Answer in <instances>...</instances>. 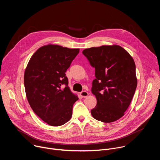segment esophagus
<instances>
[{
    "mask_svg": "<svg viewBox=\"0 0 160 160\" xmlns=\"http://www.w3.org/2000/svg\"><path fill=\"white\" fill-rule=\"evenodd\" d=\"M80 96L82 97V98H86L88 96V93L87 92H86V91L83 90L82 91V92H80Z\"/></svg>",
    "mask_w": 160,
    "mask_h": 160,
    "instance_id": "1",
    "label": "esophagus"
}]
</instances>
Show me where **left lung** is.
Returning a JSON list of instances; mask_svg holds the SVG:
<instances>
[{
	"mask_svg": "<svg viewBox=\"0 0 160 160\" xmlns=\"http://www.w3.org/2000/svg\"><path fill=\"white\" fill-rule=\"evenodd\" d=\"M82 53L95 68L91 91L97 104L91 114L102 122L118 120L128 108L138 84L133 58L119 45L91 48Z\"/></svg>",
	"mask_w": 160,
	"mask_h": 160,
	"instance_id": "left-lung-1",
	"label": "left lung"
}]
</instances>
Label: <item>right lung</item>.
Masks as SVG:
<instances>
[{"label": "right lung", "instance_id": "1", "mask_svg": "<svg viewBox=\"0 0 160 160\" xmlns=\"http://www.w3.org/2000/svg\"><path fill=\"white\" fill-rule=\"evenodd\" d=\"M78 53L79 49L44 45L33 54L25 70L28 101L36 115L51 126L69 121L78 99L68 87L65 73Z\"/></svg>", "mask_w": 160, "mask_h": 160}]
</instances>
